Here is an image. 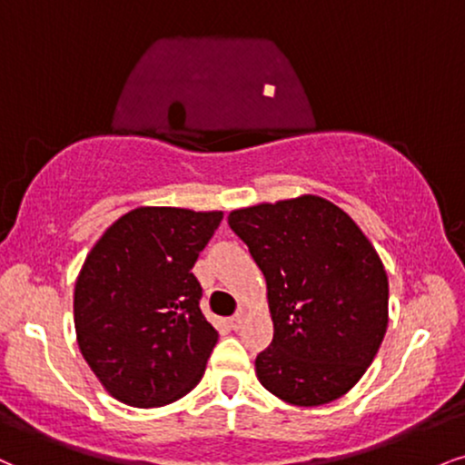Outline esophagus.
<instances>
[{"instance_id":"esophagus-1","label":"esophagus","mask_w":465,"mask_h":465,"mask_svg":"<svg viewBox=\"0 0 465 465\" xmlns=\"http://www.w3.org/2000/svg\"><path fill=\"white\" fill-rule=\"evenodd\" d=\"M242 322H244V314H242V312H238V314L233 316L232 321H229V324H232V329H236V331H238L240 327H242Z\"/></svg>"}]
</instances>
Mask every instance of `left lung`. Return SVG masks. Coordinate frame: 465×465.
Segmentation results:
<instances>
[{
	"label": "left lung",
	"instance_id": "1",
	"mask_svg": "<svg viewBox=\"0 0 465 465\" xmlns=\"http://www.w3.org/2000/svg\"><path fill=\"white\" fill-rule=\"evenodd\" d=\"M266 279L272 342L260 383L296 407L338 401L368 371L388 329V272L342 208L318 194L232 210Z\"/></svg>",
	"mask_w": 465,
	"mask_h": 465
}]
</instances>
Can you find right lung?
<instances>
[{
	"instance_id": "1",
	"label": "right lung",
	"mask_w": 465,
	"mask_h": 465,
	"mask_svg": "<svg viewBox=\"0 0 465 465\" xmlns=\"http://www.w3.org/2000/svg\"><path fill=\"white\" fill-rule=\"evenodd\" d=\"M223 212L143 205L105 229L73 290L77 346L105 392L162 407L201 381L218 331L193 266Z\"/></svg>"
}]
</instances>
